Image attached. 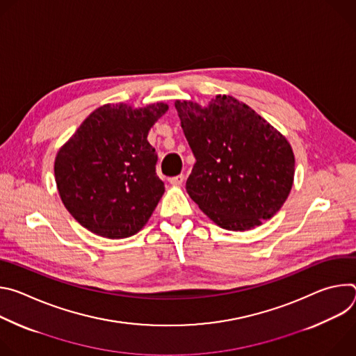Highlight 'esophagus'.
I'll return each instance as SVG.
<instances>
[{
	"label": "esophagus",
	"instance_id": "obj_1",
	"mask_svg": "<svg viewBox=\"0 0 356 356\" xmlns=\"http://www.w3.org/2000/svg\"><path fill=\"white\" fill-rule=\"evenodd\" d=\"M169 181H170V184H173V186H181L183 181H184V176H183V175H179V176L170 177Z\"/></svg>",
	"mask_w": 356,
	"mask_h": 356
}]
</instances>
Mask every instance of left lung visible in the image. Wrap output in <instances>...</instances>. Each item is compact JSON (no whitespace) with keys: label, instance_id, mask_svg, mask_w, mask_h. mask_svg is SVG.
<instances>
[{"label":"left lung","instance_id":"8db88e82","mask_svg":"<svg viewBox=\"0 0 356 356\" xmlns=\"http://www.w3.org/2000/svg\"><path fill=\"white\" fill-rule=\"evenodd\" d=\"M195 163L186 190L217 225L246 231L272 218L294 177L287 139L234 97L217 95L207 108L175 104Z\"/></svg>","mask_w":356,"mask_h":356}]
</instances>
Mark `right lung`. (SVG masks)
<instances>
[{"mask_svg": "<svg viewBox=\"0 0 356 356\" xmlns=\"http://www.w3.org/2000/svg\"><path fill=\"white\" fill-rule=\"evenodd\" d=\"M163 103L134 110L107 104L91 113L62 146L55 177L67 211L84 228L110 239L136 234L165 193L149 129Z\"/></svg>", "mask_w": 356, "mask_h": 356, "instance_id": "1", "label": "right lung"}]
</instances>
